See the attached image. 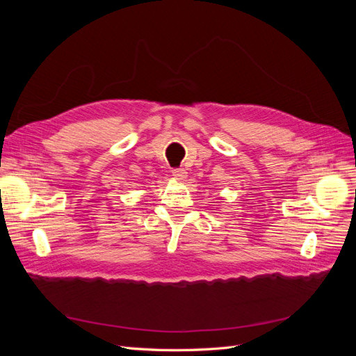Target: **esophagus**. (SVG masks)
Returning a JSON list of instances; mask_svg holds the SVG:
<instances>
[{"label":"esophagus","mask_w":356,"mask_h":356,"mask_svg":"<svg viewBox=\"0 0 356 356\" xmlns=\"http://www.w3.org/2000/svg\"><path fill=\"white\" fill-rule=\"evenodd\" d=\"M172 175H174V178L175 179H178V181H184L186 178H187V170L186 169H174L172 170Z\"/></svg>","instance_id":"1"}]
</instances>
